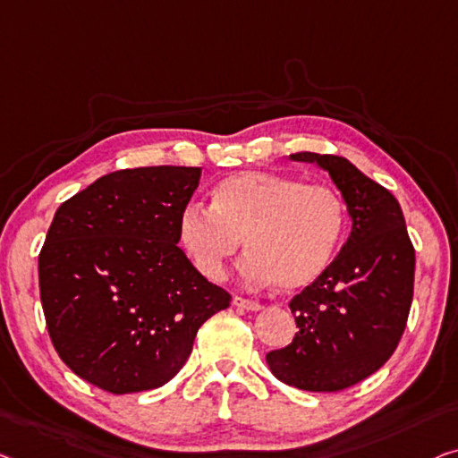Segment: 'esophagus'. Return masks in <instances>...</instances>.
<instances>
[{"label": "esophagus", "mask_w": 458, "mask_h": 458, "mask_svg": "<svg viewBox=\"0 0 458 458\" xmlns=\"http://www.w3.org/2000/svg\"><path fill=\"white\" fill-rule=\"evenodd\" d=\"M232 304L238 306V309H244V310H261L263 306L255 302V300H249V298H242V296H236L232 300Z\"/></svg>", "instance_id": "obj_1"}]
</instances>
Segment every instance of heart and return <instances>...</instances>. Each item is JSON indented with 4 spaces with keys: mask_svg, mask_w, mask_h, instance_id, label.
Masks as SVG:
<instances>
[{
    "mask_svg": "<svg viewBox=\"0 0 458 458\" xmlns=\"http://www.w3.org/2000/svg\"><path fill=\"white\" fill-rule=\"evenodd\" d=\"M179 230L195 267L211 282L224 279L247 242L244 279L296 292L329 269L345 232V203L325 182L242 170L214 187L211 209L182 211Z\"/></svg>",
    "mask_w": 458,
    "mask_h": 458,
    "instance_id": "heart-1",
    "label": "heart"
}]
</instances>
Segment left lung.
<instances>
[{
  "label": "left lung",
  "instance_id": "left-lung-1",
  "mask_svg": "<svg viewBox=\"0 0 458 458\" xmlns=\"http://www.w3.org/2000/svg\"><path fill=\"white\" fill-rule=\"evenodd\" d=\"M317 162L344 195L352 232L315 284L292 298L298 333L267 353L273 377L302 391L335 393L386 364L407 327L415 249L399 201L335 154L298 152Z\"/></svg>",
  "mask_w": 458,
  "mask_h": 458
}]
</instances>
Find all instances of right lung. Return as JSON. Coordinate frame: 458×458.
Instances as JSON below:
<instances>
[{
	"instance_id": "add662e5",
	"label": "right lung",
	"mask_w": 458,
	"mask_h": 458,
	"mask_svg": "<svg viewBox=\"0 0 458 458\" xmlns=\"http://www.w3.org/2000/svg\"><path fill=\"white\" fill-rule=\"evenodd\" d=\"M199 179L195 166L125 168L55 211L38 255L47 331L64 364L102 391L166 385L199 327L230 306L176 247Z\"/></svg>"
}]
</instances>
